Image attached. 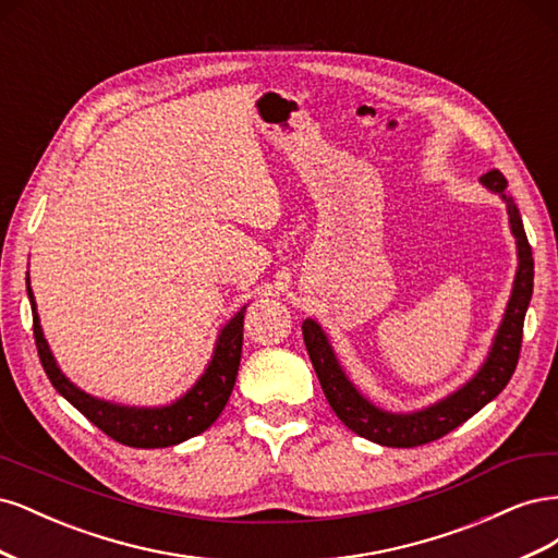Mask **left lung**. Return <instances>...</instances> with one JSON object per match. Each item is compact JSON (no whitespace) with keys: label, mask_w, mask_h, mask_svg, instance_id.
Masks as SVG:
<instances>
[{"label":"left lung","mask_w":558,"mask_h":558,"mask_svg":"<svg viewBox=\"0 0 558 558\" xmlns=\"http://www.w3.org/2000/svg\"><path fill=\"white\" fill-rule=\"evenodd\" d=\"M480 181L484 189L500 195L505 205H508L510 230L517 240L519 267L508 310H505L500 328L494 337L492 351H488V356L475 373V377L465 381L459 391L449 393L445 400H437L430 408L418 412H386L369 402L349 381L324 328L314 318H305V324H302V337H305V347L320 388L326 393V400L330 402L332 412L340 416L342 424L356 435L365 437V440H373L384 447H418L440 440L442 435L459 428L472 414H477L486 402H492L514 375L523 337V316H526L533 295V251L526 240V230H523L514 199L508 195V179L498 170H492L480 177Z\"/></svg>","instance_id":"left-lung-1"}]
</instances>
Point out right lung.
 I'll use <instances>...</instances> for the list:
<instances>
[{
	"label": "right lung",
	"instance_id": "1",
	"mask_svg": "<svg viewBox=\"0 0 558 558\" xmlns=\"http://www.w3.org/2000/svg\"><path fill=\"white\" fill-rule=\"evenodd\" d=\"M27 298L32 305V328H35L39 361L46 369L50 384H53L56 391L62 398L70 400L83 416L93 421L99 430L107 433L111 440L128 447H137V449L172 447L189 440V437L199 435L202 430H207L218 418V414L223 412L240 369L246 307H242L223 326L221 335H218L216 340L214 356L205 369V375L193 384L191 391H185L179 400H174L172 404H165V408H128V404L109 402L81 391L76 384H72L62 375L53 353L48 349V342L39 324L37 302L29 289V275H27Z\"/></svg>",
	"mask_w": 558,
	"mask_h": 558
}]
</instances>
